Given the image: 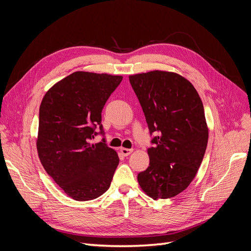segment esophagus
<instances>
[{
	"mask_svg": "<svg viewBox=\"0 0 251 251\" xmlns=\"http://www.w3.org/2000/svg\"><path fill=\"white\" fill-rule=\"evenodd\" d=\"M133 151L132 149H126V148H121L120 149V153L123 154L124 156H128Z\"/></svg>",
	"mask_w": 251,
	"mask_h": 251,
	"instance_id": "34e87169",
	"label": "esophagus"
}]
</instances>
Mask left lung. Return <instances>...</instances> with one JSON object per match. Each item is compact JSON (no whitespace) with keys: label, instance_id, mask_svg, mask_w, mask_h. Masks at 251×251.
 I'll return each mask as SVG.
<instances>
[{"label":"left lung","instance_id":"obj_1","mask_svg":"<svg viewBox=\"0 0 251 251\" xmlns=\"http://www.w3.org/2000/svg\"><path fill=\"white\" fill-rule=\"evenodd\" d=\"M146 116L151 147L149 168L138 174L141 188L153 199L177 196L202 163L208 130L201 98L181 75L151 71L128 76Z\"/></svg>","mask_w":251,"mask_h":251}]
</instances>
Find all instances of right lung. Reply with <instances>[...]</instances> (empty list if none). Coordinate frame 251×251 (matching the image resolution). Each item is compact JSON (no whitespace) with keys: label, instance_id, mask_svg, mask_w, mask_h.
<instances>
[{"label":"right lung","instance_id":"1","mask_svg":"<svg viewBox=\"0 0 251 251\" xmlns=\"http://www.w3.org/2000/svg\"><path fill=\"white\" fill-rule=\"evenodd\" d=\"M121 80L116 75L77 71L55 83L42 100L36 141L40 160L76 201L107 192L119 163L116 151L105 143L101 112ZM96 134L104 138L92 145Z\"/></svg>","mask_w":251,"mask_h":251}]
</instances>
